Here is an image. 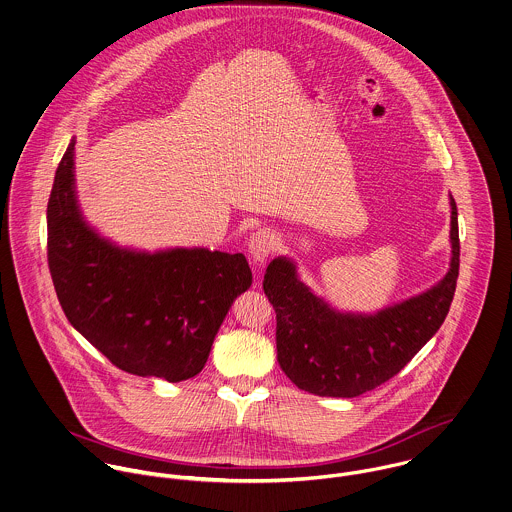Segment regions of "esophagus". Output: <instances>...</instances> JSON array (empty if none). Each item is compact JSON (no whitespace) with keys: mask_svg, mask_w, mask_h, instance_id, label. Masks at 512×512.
Returning a JSON list of instances; mask_svg holds the SVG:
<instances>
[{"mask_svg":"<svg viewBox=\"0 0 512 512\" xmlns=\"http://www.w3.org/2000/svg\"><path fill=\"white\" fill-rule=\"evenodd\" d=\"M275 235L269 229H259L257 233H253V237L249 239V255L253 259L255 265H265V261L271 257V253L275 251Z\"/></svg>","mask_w":512,"mask_h":512,"instance_id":"1","label":"esophagus"}]
</instances>
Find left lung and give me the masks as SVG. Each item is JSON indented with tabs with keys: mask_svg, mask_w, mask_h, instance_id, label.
<instances>
[{
	"mask_svg": "<svg viewBox=\"0 0 512 512\" xmlns=\"http://www.w3.org/2000/svg\"><path fill=\"white\" fill-rule=\"evenodd\" d=\"M459 277L457 205L451 198V267L429 291L376 314H344L314 297L287 257L267 267L263 291L277 312V360L314 396L356 398L394 378L443 324Z\"/></svg>",
	"mask_w": 512,
	"mask_h": 512,
	"instance_id": "obj_1",
	"label": "left lung"
}]
</instances>
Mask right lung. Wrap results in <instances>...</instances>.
<instances>
[{
  "instance_id": "add662e5",
  "label": "right lung",
  "mask_w": 512,
  "mask_h": 512,
  "mask_svg": "<svg viewBox=\"0 0 512 512\" xmlns=\"http://www.w3.org/2000/svg\"><path fill=\"white\" fill-rule=\"evenodd\" d=\"M75 140L47 204V261L69 322L120 370L182 382L202 372L237 295L251 285L241 253H136L101 239L81 217Z\"/></svg>"
}]
</instances>
